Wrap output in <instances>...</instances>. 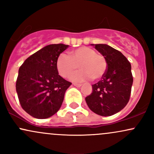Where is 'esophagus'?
Returning <instances> with one entry per match:
<instances>
[{
	"label": "esophagus",
	"instance_id": "34e87169",
	"mask_svg": "<svg viewBox=\"0 0 154 154\" xmlns=\"http://www.w3.org/2000/svg\"><path fill=\"white\" fill-rule=\"evenodd\" d=\"M73 85L75 86H76V87H78V88L81 87V86H82V84H79V83H74Z\"/></svg>",
	"mask_w": 154,
	"mask_h": 154
}]
</instances>
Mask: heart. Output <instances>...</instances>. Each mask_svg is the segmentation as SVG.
<instances>
[{
  "label": "heart",
  "mask_w": 154,
  "mask_h": 154,
  "mask_svg": "<svg viewBox=\"0 0 154 154\" xmlns=\"http://www.w3.org/2000/svg\"><path fill=\"white\" fill-rule=\"evenodd\" d=\"M79 66L82 70L72 74ZM56 68L61 77L67 78L72 73V81L84 82L101 78L106 71L107 63L104 56L97 54L94 49L82 46L70 51L69 56L60 54L56 60Z\"/></svg>",
  "instance_id": "obj_1"
}]
</instances>
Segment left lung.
Returning a JSON list of instances; mask_svg holds the SVG:
<instances>
[{
    "mask_svg": "<svg viewBox=\"0 0 154 154\" xmlns=\"http://www.w3.org/2000/svg\"><path fill=\"white\" fill-rule=\"evenodd\" d=\"M105 58L107 69L99 82L92 85L93 92L85 98L92 111L100 116L116 114L130 100L133 77L131 64L124 55L106 44H92Z\"/></svg>",
    "mask_w": 154,
    "mask_h": 154,
    "instance_id": "obj_1",
    "label": "left lung"
}]
</instances>
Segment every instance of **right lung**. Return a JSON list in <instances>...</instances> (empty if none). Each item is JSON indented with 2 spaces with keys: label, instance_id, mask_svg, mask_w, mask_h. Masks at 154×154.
Instances as JSON below:
<instances>
[{
  "label": "right lung",
  "instance_id": "obj_1",
  "mask_svg": "<svg viewBox=\"0 0 154 154\" xmlns=\"http://www.w3.org/2000/svg\"><path fill=\"white\" fill-rule=\"evenodd\" d=\"M68 45L51 44L28 57L19 67L16 90L21 106L37 119H47L61 106L72 85L59 75L56 60Z\"/></svg>",
  "mask_w": 154,
  "mask_h": 154
}]
</instances>
